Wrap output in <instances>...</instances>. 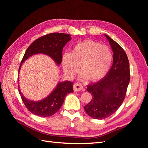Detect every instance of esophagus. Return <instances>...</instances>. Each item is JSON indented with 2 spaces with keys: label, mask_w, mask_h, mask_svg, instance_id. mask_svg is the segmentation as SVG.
<instances>
[{
  "label": "esophagus",
  "mask_w": 148,
  "mask_h": 148,
  "mask_svg": "<svg viewBox=\"0 0 148 148\" xmlns=\"http://www.w3.org/2000/svg\"><path fill=\"white\" fill-rule=\"evenodd\" d=\"M73 89L75 92H78V91H81L83 90V87L79 83H75L73 85Z\"/></svg>",
  "instance_id": "34e87169"
}]
</instances>
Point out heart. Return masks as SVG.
Returning a JSON list of instances; mask_svg holds the SVG:
<instances>
[{"mask_svg":"<svg viewBox=\"0 0 148 148\" xmlns=\"http://www.w3.org/2000/svg\"><path fill=\"white\" fill-rule=\"evenodd\" d=\"M112 61V55L108 46L87 40L77 44L71 54L62 57L63 69L69 77H73L80 71L81 79L99 81L108 73Z\"/></svg>","mask_w":148,"mask_h":148,"instance_id":"b5f03b06","label":"heart"}]
</instances>
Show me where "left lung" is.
Wrapping results in <instances>:
<instances>
[{"label":"left lung","mask_w":148,"mask_h":148,"mask_svg":"<svg viewBox=\"0 0 148 148\" xmlns=\"http://www.w3.org/2000/svg\"><path fill=\"white\" fill-rule=\"evenodd\" d=\"M105 36L114 52L113 64L104 77L87 86L92 99L84 107L88 116L98 119L109 117L119 109L130 82V65L126 53L111 37Z\"/></svg>","instance_id":"obj_1"}]
</instances>
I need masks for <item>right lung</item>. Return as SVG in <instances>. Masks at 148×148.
I'll list each match as a JSON object with an SVG mask.
<instances>
[{
  "label": "right lung",
  "mask_w": 148,
  "mask_h": 148,
  "mask_svg": "<svg viewBox=\"0 0 148 148\" xmlns=\"http://www.w3.org/2000/svg\"><path fill=\"white\" fill-rule=\"evenodd\" d=\"M71 39L69 34L64 33H50L39 37L34 40L26 50L19 70L22 63L30 56L37 53L49 56L57 65H60L62 60L63 48ZM72 84L73 83L71 81L60 83L48 97L37 102L26 99L21 93L19 86L18 92L25 106L30 112L42 117H48L54 114L61 108L65 96L74 92Z\"/></svg>",
  "instance_id": "obj_1"
}]
</instances>
